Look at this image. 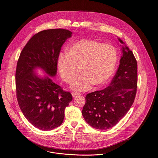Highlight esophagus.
Instances as JSON below:
<instances>
[{"label": "esophagus", "instance_id": "1", "mask_svg": "<svg viewBox=\"0 0 158 158\" xmlns=\"http://www.w3.org/2000/svg\"><path fill=\"white\" fill-rule=\"evenodd\" d=\"M72 97H76V96H77V95H79V93L73 92L72 93Z\"/></svg>", "mask_w": 158, "mask_h": 158}]
</instances>
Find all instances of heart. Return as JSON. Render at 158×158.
<instances>
[{"mask_svg":"<svg viewBox=\"0 0 158 158\" xmlns=\"http://www.w3.org/2000/svg\"><path fill=\"white\" fill-rule=\"evenodd\" d=\"M118 60L116 48L92 40H82L73 44L58 57V67L62 79L69 84L76 80L73 88L85 91L94 86H101L109 80Z\"/></svg>","mask_w":158,"mask_h":158,"instance_id":"obj_1","label":"heart"}]
</instances>
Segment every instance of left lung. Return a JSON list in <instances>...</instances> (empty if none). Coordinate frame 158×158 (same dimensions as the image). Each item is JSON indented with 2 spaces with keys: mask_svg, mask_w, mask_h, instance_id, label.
<instances>
[{
  "mask_svg": "<svg viewBox=\"0 0 158 158\" xmlns=\"http://www.w3.org/2000/svg\"><path fill=\"white\" fill-rule=\"evenodd\" d=\"M122 51L118 70L110 85L102 90L88 94L85 97L82 116L89 126L97 129L114 127L127 114L135 101L138 83L137 61L128 47H123Z\"/></svg>",
  "mask_w": 158,
  "mask_h": 158,
  "instance_id": "left-lung-1",
  "label": "left lung"
}]
</instances>
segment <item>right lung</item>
Returning a JSON list of instances; mask_svg holds the SVG:
<instances>
[{
  "label": "right lung",
  "mask_w": 158,
  "mask_h": 158,
  "mask_svg": "<svg viewBox=\"0 0 158 158\" xmlns=\"http://www.w3.org/2000/svg\"><path fill=\"white\" fill-rule=\"evenodd\" d=\"M72 34L63 29L40 31L29 40L18 60L15 73L17 101L25 117L40 130L50 131L61 125L72 96L49 77H38L34 69L38 66L49 76H55L61 47Z\"/></svg>",
  "instance_id": "1"
}]
</instances>
